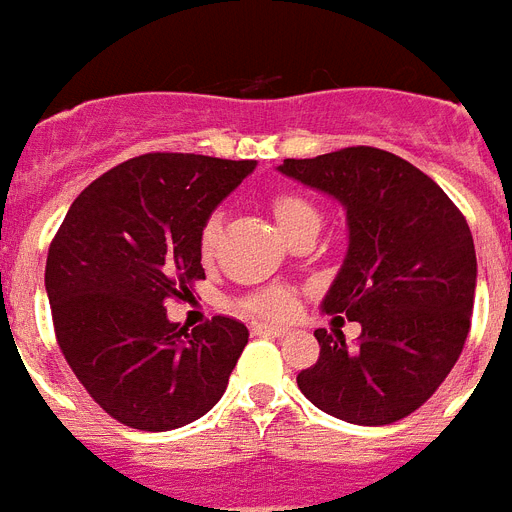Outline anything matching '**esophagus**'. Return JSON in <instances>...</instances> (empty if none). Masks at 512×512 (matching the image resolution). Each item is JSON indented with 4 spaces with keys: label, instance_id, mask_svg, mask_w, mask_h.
Returning a JSON list of instances; mask_svg holds the SVG:
<instances>
[{
    "label": "esophagus",
    "instance_id": "34e87169",
    "mask_svg": "<svg viewBox=\"0 0 512 512\" xmlns=\"http://www.w3.org/2000/svg\"><path fill=\"white\" fill-rule=\"evenodd\" d=\"M251 330H253V335H272V338H282V335H288V327L264 325V322H256Z\"/></svg>",
    "mask_w": 512,
    "mask_h": 512
}]
</instances>
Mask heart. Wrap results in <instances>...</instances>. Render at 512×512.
<instances>
[{"label":"heart","mask_w":512,"mask_h":512,"mask_svg":"<svg viewBox=\"0 0 512 512\" xmlns=\"http://www.w3.org/2000/svg\"><path fill=\"white\" fill-rule=\"evenodd\" d=\"M272 214H275L277 224H280L282 235H288L293 227H298L306 219H317V208L306 198L296 195V192H277V195H272ZM219 235H222V219H219V214L208 216L203 227H200L198 237V248L203 259L214 256ZM293 304L296 301H293V293L288 288L259 290V293H253V296L240 301L245 312L259 317V320H285L293 312Z\"/></svg>","instance_id":"1"}]
</instances>
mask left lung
I'll return each instance as SVG.
<instances>
[{
	"mask_svg": "<svg viewBox=\"0 0 512 512\" xmlns=\"http://www.w3.org/2000/svg\"><path fill=\"white\" fill-rule=\"evenodd\" d=\"M285 177L346 208L349 251L322 312L362 325L314 330L320 359L298 372L301 394L354 425H388L433 396L465 346L476 296V248L460 208L428 174L378 147L285 158Z\"/></svg>",
	"mask_w": 512,
	"mask_h": 512,
	"instance_id": "left-lung-1",
	"label": "left lung"
}]
</instances>
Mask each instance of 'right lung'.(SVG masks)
Returning a JSON list of instances; mask_svg holds the SVG:
<instances>
[{"instance_id":"right-lung-1","label":"right lung","mask_w":512,"mask_h":512,"mask_svg":"<svg viewBox=\"0 0 512 512\" xmlns=\"http://www.w3.org/2000/svg\"><path fill=\"white\" fill-rule=\"evenodd\" d=\"M256 161L147 153L94 179L49 245L47 285L57 346L110 418L171 431L222 399L248 343L232 317L169 322L166 301L206 280L200 227Z\"/></svg>"}]
</instances>
